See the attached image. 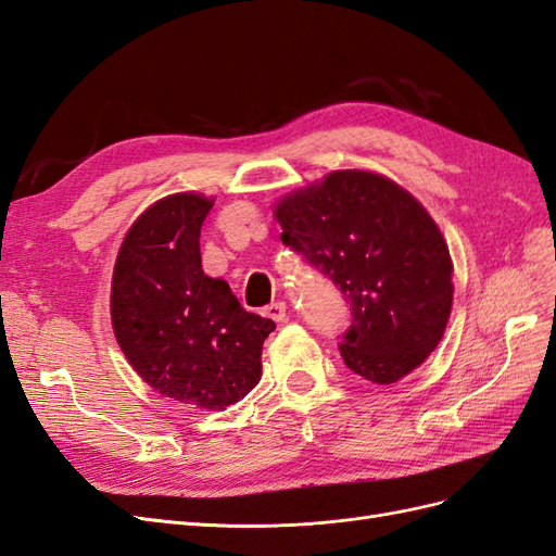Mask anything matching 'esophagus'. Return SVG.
Masks as SVG:
<instances>
[{
  "instance_id": "34e87169",
  "label": "esophagus",
  "mask_w": 556,
  "mask_h": 556,
  "mask_svg": "<svg viewBox=\"0 0 556 556\" xmlns=\"http://www.w3.org/2000/svg\"><path fill=\"white\" fill-rule=\"evenodd\" d=\"M264 315L271 317L274 323H285V319H288V306H285L282 301H276V304H268L264 308Z\"/></svg>"
}]
</instances>
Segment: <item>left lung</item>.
Masks as SVG:
<instances>
[{"label": "left lung", "instance_id": "1", "mask_svg": "<svg viewBox=\"0 0 556 556\" xmlns=\"http://www.w3.org/2000/svg\"><path fill=\"white\" fill-rule=\"evenodd\" d=\"M280 241L341 290L352 325L339 343L352 374L392 384L441 343L452 308V260L419 201L371 172H331L282 197Z\"/></svg>", "mask_w": 556, "mask_h": 556}]
</instances>
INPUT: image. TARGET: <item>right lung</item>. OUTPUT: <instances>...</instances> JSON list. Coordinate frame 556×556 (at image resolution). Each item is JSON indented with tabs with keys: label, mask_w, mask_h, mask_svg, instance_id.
<instances>
[{
	"label": "right lung",
	"mask_w": 556,
	"mask_h": 556,
	"mask_svg": "<svg viewBox=\"0 0 556 556\" xmlns=\"http://www.w3.org/2000/svg\"><path fill=\"white\" fill-rule=\"evenodd\" d=\"M213 199L180 192L139 215L117 252L111 319L117 345L155 392L225 410L262 376L274 319L248 313L201 268L199 233Z\"/></svg>",
	"instance_id": "right-lung-1"
}]
</instances>
